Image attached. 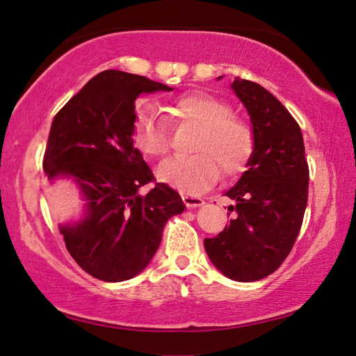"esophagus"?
Instances as JSON below:
<instances>
[{"mask_svg":"<svg viewBox=\"0 0 356 356\" xmlns=\"http://www.w3.org/2000/svg\"><path fill=\"white\" fill-rule=\"evenodd\" d=\"M182 200L188 208H195V207H200L205 203L203 202V199L197 197V195H193V194H182Z\"/></svg>","mask_w":356,"mask_h":356,"instance_id":"esophagus-1","label":"esophagus"}]
</instances>
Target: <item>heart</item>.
I'll return each mask as SVG.
<instances>
[{
	"mask_svg": "<svg viewBox=\"0 0 356 356\" xmlns=\"http://www.w3.org/2000/svg\"><path fill=\"white\" fill-rule=\"evenodd\" d=\"M174 125L197 128L191 156L170 157L157 166V179L176 190L197 194L220 177L231 179L246 170L255 149L251 124L232 115L231 105L208 92L195 90L168 105ZM133 147L145 157H159L170 149V124L156 111L139 113L131 128Z\"/></svg>",
	"mask_w": 356,
	"mask_h": 356,
	"instance_id": "obj_1",
	"label": "heart"
}]
</instances>
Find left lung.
Masks as SVG:
<instances>
[{
    "instance_id": "left-lung-1",
    "label": "left lung",
    "mask_w": 356,
    "mask_h": 356,
    "mask_svg": "<svg viewBox=\"0 0 356 356\" xmlns=\"http://www.w3.org/2000/svg\"><path fill=\"white\" fill-rule=\"evenodd\" d=\"M232 90L251 116L255 149L226 193L237 202L229 208L236 217L203 243L223 275L246 283L270 275L289 255L307 205L309 165L297 120L274 95L240 78Z\"/></svg>"
}]
</instances>
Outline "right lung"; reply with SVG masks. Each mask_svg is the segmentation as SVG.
<instances>
[{
  "label": "right lung",
  "instance_id": "obj_1",
  "mask_svg": "<svg viewBox=\"0 0 356 356\" xmlns=\"http://www.w3.org/2000/svg\"><path fill=\"white\" fill-rule=\"evenodd\" d=\"M172 90L139 74L105 70L90 79L53 119L42 168L49 180L73 177L87 216L61 226L65 248L87 274L102 282L138 275L153 259L165 223L185 205L177 191L154 182L133 147L134 102L142 93Z\"/></svg>",
  "mask_w": 356,
  "mask_h": 356
}]
</instances>
